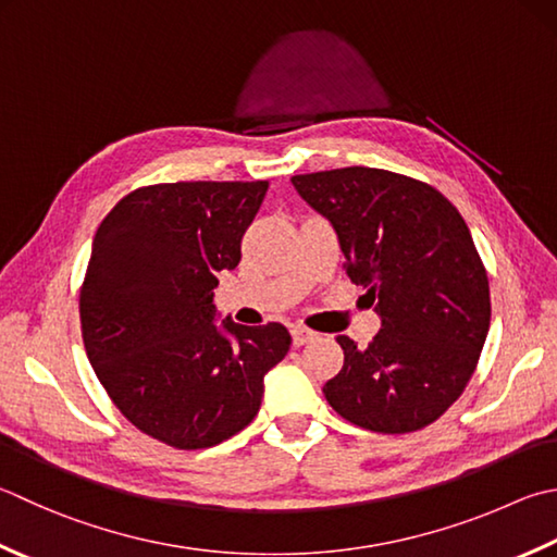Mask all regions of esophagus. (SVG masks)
Returning <instances> with one entry per match:
<instances>
[{
  "mask_svg": "<svg viewBox=\"0 0 557 557\" xmlns=\"http://www.w3.org/2000/svg\"><path fill=\"white\" fill-rule=\"evenodd\" d=\"M290 337H293V346H302V344H308V342H312L314 337H318V334H314L312 330H308V327H293L290 330Z\"/></svg>",
  "mask_w": 557,
  "mask_h": 557,
  "instance_id": "obj_1",
  "label": "esophagus"
}]
</instances>
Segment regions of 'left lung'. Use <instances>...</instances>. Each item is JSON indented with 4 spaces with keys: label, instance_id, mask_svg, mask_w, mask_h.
Masks as SVG:
<instances>
[{
    "label": "left lung",
    "instance_id": "left-lung-1",
    "mask_svg": "<svg viewBox=\"0 0 557 557\" xmlns=\"http://www.w3.org/2000/svg\"><path fill=\"white\" fill-rule=\"evenodd\" d=\"M337 233L344 269L381 318L359 349L339 334L342 371L322 387L332 409L381 434L436 422L475 371L490 330V286L466 220L434 186L344 166L293 176Z\"/></svg>",
    "mask_w": 557,
    "mask_h": 557
}]
</instances>
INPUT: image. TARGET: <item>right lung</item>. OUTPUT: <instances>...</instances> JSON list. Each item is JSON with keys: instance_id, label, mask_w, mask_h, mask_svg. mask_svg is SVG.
<instances>
[{"instance_id": "right-lung-1", "label": "right lung", "mask_w": 557, "mask_h": 557, "mask_svg": "<svg viewBox=\"0 0 557 557\" xmlns=\"http://www.w3.org/2000/svg\"><path fill=\"white\" fill-rule=\"evenodd\" d=\"M269 182H176L138 188L94 235L79 293L94 373L131 424L166 446L225 442L257 417L264 375L288 354L278 322L218 324V274Z\"/></svg>"}]
</instances>
